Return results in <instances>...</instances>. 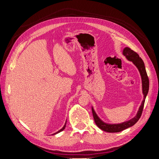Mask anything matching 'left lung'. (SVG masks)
I'll return each instance as SVG.
<instances>
[{
	"label": "left lung",
	"instance_id": "left-lung-1",
	"mask_svg": "<svg viewBox=\"0 0 159 159\" xmlns=\"http://www.w3.org/2000/svg\"><path fill=\"white\" fill-rule=\"evenodd\" d=\"M123 55L127 57V59L129 61H133V63L137 66L139 72H140V74L141 75V79H142V85H143V93L144 95V99L142 102V103L138 111V113L137 115L132 119L129 120L128 121L124 122L120 124H107L103 122L102 120H101L97 114L95 113L94 109L92 107V113H93V117L94 119V121L95 124L97 125V126L101 129L103 131L105 132H109V133H117L122 131L123 130L126 129L134 125L138 121L139 119H140L144 107V104H145V98L146 96L148 93V88H149V80L147 76V74L145 69V64H144V62L143 60L139 57V54L137 52L132 50L131 48H129L128 47H126L123 50Z\"/></svg>",
	"mask_w": 159,
	"mask_h": 159
}]
</instances>
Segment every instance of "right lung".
<instances>
[{"label":"right lung","instance_id":"right-lung-1","mask_svg":"<svg viewBox=\"0 0 159 159\" xmlns=\"http://www.w3.org/2000/svg\"><path fill=\"white\" fill-rule=\"evenodd\" d=\"M66 123H65V125H64V126L63 127V128H62V129H61L60 130V131H57V132H56V133H54V134H57V133H60V132H61V131H63V130L65 129V127H66Z\"/></svg>","mask_w":159,"mask_h":159}]
</instances>
